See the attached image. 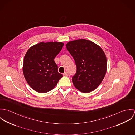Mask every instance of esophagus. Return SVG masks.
<instances>
[{"instance_id": "obj_1", "label": "esophagus", "mask_w": 135, "mask_h": 135, "mask_svg": "<svg viewBox=\"0 0 135 135\" xmlns=\"http://www.w3.org/2000/svg\"><path fill=\"white\" fill-rule=\"evenodd\" d=\"M63 76H67L69 75V73H68L67 72H64V73L63 74Z\"/></svg>"}]
</instances>
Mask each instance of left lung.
<instances>
[{
    "instance_id": "left-lung-1",
    "label": "left lung",
    "mask_w": 135,
    "mask_h": 135,
    "mask_svg": "<svg viewBox=\"0 0 135 135\" xmlns=\"http://www.w3.org/2000/svg\"><path fill=\"white\" fill-rule=\"evenodd\" d=\"M66 47L77 68L72 78L75 87L84 93L95 90L107 72V61L103 50L96 43L85 39L70 41Z\"/></svg>"
}]
</instances>
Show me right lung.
<instances>
[{"mask_svg":"<svg viewBox=\"0 0 135 135\" xmlns=\"http://www.w3.org/2000/svg\"><path fill=\"white\" fill-rule=\"evenodd\" d=\"M64 43L40 42L32 46L26 52L23 61V72L30 86L40 93L53 89L63 77L58 71L54 59Z\"/></svg>","mask_w":135,"mask_h":135,"instance_id":"right-lung-1","label":"right lung"}]
</instances>
